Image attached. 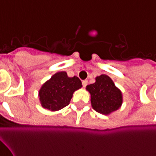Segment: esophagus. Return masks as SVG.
I'll return each instance as SVG.
<instances>
[{"label":"esophagus","instance_id":"obj_1","mask_svg":"<svg viewBox=\"0 0 156 156\" xmlns=\"http://www.w3.org/2000/svg\"><path fill=\"white\" fill-rule=\"evenodd\" d=\"M82 83H83V86L85 88V87L88 85V81H87V80H83V81L82 82Z\"/></svg>","mask_w":156,"mask_h":156}]
</instances>
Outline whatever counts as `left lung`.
<instances>
[{"label":"left lung","instance_id":"8db88e82","mask_svg":"<svg viewBox=\"0 0 156 156\" xmlns=\"http://www.w3.org/2000/svg\"><path fill=\"white\" fill-rule=\"evenodd\" d=\"M95 80L94 83L86 87L91 95V105L95 111L107 115L120 108L123 103L122 93L111 78L102 74Z\"/></svg>","mask_w":156,"mask_h":156}]
</instances>
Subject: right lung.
Listing matches in <instances>:
<instances>
[{
    "label": "right lung",
    "mask_w": 156,
    "mask_h": 156,
    "mask_svg": "<svg viewBox=\"0 0 156 156\" xmlns=\"http://www.w3.org/2000/svg\"><path fill=\"white\" fill-rule=\"evenodd\" d=\"M80 88L82 82L78 77L69 78L66 72H58L40 88V103L44 108L58 111L69 105L73 93Z\"/></svg>",
    "instance_id": "1"
}]
</instances>
